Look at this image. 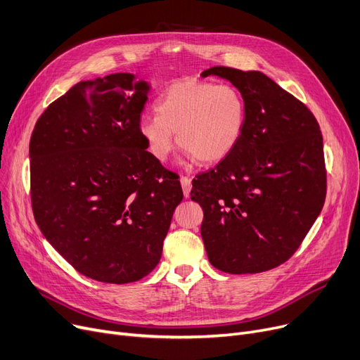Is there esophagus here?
Listing matches in <instances>:
<instances>
[{"label": "esophagus", "instance_id": "1", "mask_svg": "<svg viewBox=\"0 0 360 360\" xmlns=\"http://www.w3.org/2000/svg\"><path fill=\"white\" fill-rule=\"evenodd\" d=\"M181 185H182V191H184V197L185 198H190V194H191V179L188 176H181Z\"/></svg>", "mask_w": 360, "mask_h": 360}]
</instances>
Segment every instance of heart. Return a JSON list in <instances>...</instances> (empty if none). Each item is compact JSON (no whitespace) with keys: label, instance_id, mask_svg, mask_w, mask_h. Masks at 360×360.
Returning <instances> with one entry per match:
<instances>
[{"label":"heart","instance_id":"1","mask_svg":"<svg viewBox=\"0 0 360 360\" xmlns=\"http://www.w3.org/2000/svg\"><path fill=\"white\" fill-rule=\"evenodd\" d=\"M156 115H143L137 132L148 153L165 162L178 144L200 165H214L239 144L247 103L232 84L181 80L170 84L155 102Z\"/></svg>","mask_w":360,"mask_h":360}]
</instances>
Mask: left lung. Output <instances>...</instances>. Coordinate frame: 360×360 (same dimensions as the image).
Wrapping results in <instances>:
<instances>
[{
	"label": "left lung",
	"mask_w": 360,
	"mask_h": 360,
	"mask_svg": "<svg viewBox=\"0 0 360 360\" xmlns=\"http://www.w3.org/2000/svg\"><path fill=\"white\" fill-rule=\"evenodd\" d=\"M247 103L232 153L193 181L202 207L201 238L217 270L254 274L288 261L323 210V136L312 112L261 71L212 67Z\"/></svg>",
	"instance_id": "8db88e82"
}]
</instances>
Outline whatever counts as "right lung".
<instances>
[{
	"label": "right lung",
	"instance_id": "obj_1",
	"mask_svg": "<svg viewBox=\"0 0 360 360\" xmlns=\"http://www.w3.org/2000/svg\"><path fill=\"white\" fill-rule=\"evenodd\" d=\"M147 89L131 72L74 84L45 109L29 146L42 235L79 273L113 285L153 271L184 198L137 132Z\"/></svg>",
	"mask_w": 360,
	"mask_h": 360
}]
</instances>
